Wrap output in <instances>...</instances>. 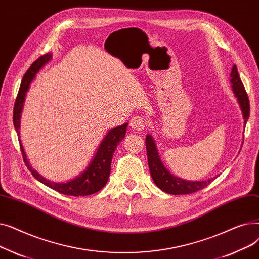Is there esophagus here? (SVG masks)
<instances>
[{"mask_svg": "<svg viewBox=\"0 0 259 259\" xmlns=\"http://www.w3.org/2000/svg\"><path fill=\"white\" fill-rule=\"evenodd\" d=\"M131 127L137 131H142L146 127V120L141 116H135L131 119Z\"/></svg>", "mask_w": 259, "mask_h": 259, "instance_id": "esophagus-1", "label": "esophagus"}]
</instances>
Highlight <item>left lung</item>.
<instances>
[{"label": "left lung", "instance_id": "1", "mask_svg": "<svg viewBox=\"0 0 259 259\" xmlns=\"http://www.w3.org/2000/svg\"><path fill=\"white\" fill-rule=\"evenodd\" d=\"M230 81L231 84H232V89H233L234 95L237 98L238 104L240 106L241 112L243 115L244 125H246L250 116V102H249L246 89H244L242 81L239 77L236 65L233 66L232 71H231ZM146 149H147V155H148V165H149V169H150L152 180L154 181L155 185L166 193L173 194V195L194 193L198 191V190H201L205 187H207L215 179V178H211L207 181L190 182V181L182 180L180 178H176V176L172 175L165 168V166L162 165L158 152L156 150L155 143L151 135H147L146 137Z\"/></svg>", "mask_w": 259, "mask_h": 259}]
</instances>
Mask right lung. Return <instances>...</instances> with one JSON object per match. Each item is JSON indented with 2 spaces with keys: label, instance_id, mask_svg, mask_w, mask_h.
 Returning <instances> with one entry per match:
<instances>
[{
  "label": "right lung",
  "instance_id": "right-lung-1",
  "mask_svg": "<svg viewBox=\"0 0 259 259\" xmlns=\"http://www.w3.org/2000/svg\"><path fill=\"white\" fill-rule=\"evenodd\" d=\"M51 53L44 54V56L39 57L35 60L32 65L29 67V69L26 71L25 75L22 78L21 87L18 93V97L15 103V108H13V125H15L16 131L19 134L20 138V122H21V113L23 111V106L25 102L26 92L29 89V85L33 78L35 77L36 73L42 69L44 65H46L51 60ZM128 122L124 125H120L116 128L111 129L108 131L106 137L103 139L102 143L100 144L97 152L94 154L91 162L85 171L81 172L75 179L66 182V183H54L51 181L46 180L42 175L38 174L30 165L27 156L25 154L24 148L20 142L21 151L23 155L24 162L26 164L27 168L29 169L31 174L34 176L35 180L44 184L45 186L51 188L52 190H56L59 193L70 195V196H86L93 194L95 192H99L101 189L105 187L108 182L109 174L111 170V161L116 149V146L120 143L121 140H124L126 130H127Z\"/></svg>",
  "mask_w": 259,
  "mask_h": 259
}]
</instances>
